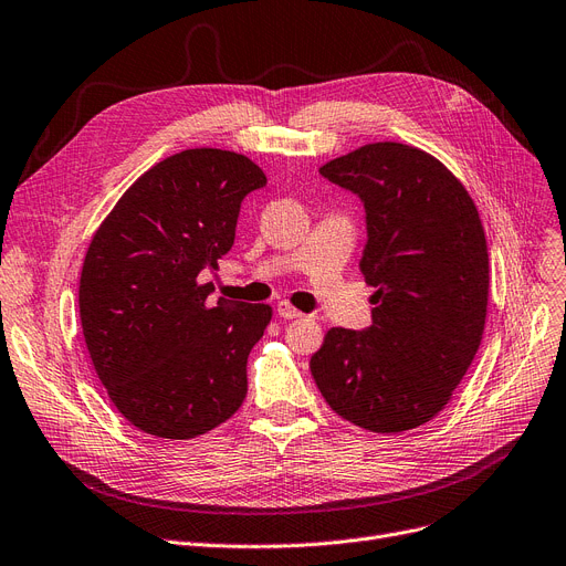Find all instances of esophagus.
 <instances>
[{"instance_id":"34e87169","label":"esophagus","mask_w":566,"mask_h":566,"mask_svg":"<svg viewBox=\"0 0 566 566\" xmlns=\"http://www.w3.org/2000/svg\"><path fill=\"white\" fill-rule=\"evenodd\" d=\"M277 314H280L282 318H301V316H303V312H298L296 307L289 305L286 301H282V303L277 305Z\"/></svg>"}]
</instances>
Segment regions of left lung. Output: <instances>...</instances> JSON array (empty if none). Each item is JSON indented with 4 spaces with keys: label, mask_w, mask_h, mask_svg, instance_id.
I'll list each match as a JSON object with an SVG mask.
<instances>
[{
    "label": "left lung",
    "mask_w": 566,
    "mask_h": 566,
    "mask_svg": "<svg viewBox=\"0 0 566 566\" xmlns=\"http://www.w3.org/2000/svg\"><path fill=\"white\" fill-rule=\"evenodd\" d=\"M365 206L360 259L375 286L373 326L331 328L312 377L335 413L381 434L413 430L447 407L479 352L488 244L462 182L405 143H370L318 168Z\"/></svg>",
    "instance_id": "left-lung-1"
}]
</instances>
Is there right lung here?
Listing matches in <instances>:
<instances>
[{
	"mask_svg": "<svg viewBox=\"0 0 566 566\" xmlns=\"http://www.w3.org/2000/svg\"><path fill=\"white\" fill-rule=\"evenodd\" d=\"M265 185L244 155L196 147L155 164L96 229L81 273L87 352L108 398L138 430L193 439L248 396V356L273 310L219 298L217 270L244 196Z\"/></svg>",
	"mask_w": 566,
	"mask_h": 566,
	"instance_id": "add662e5",
	"label": "right lung"
}]
</instances>
